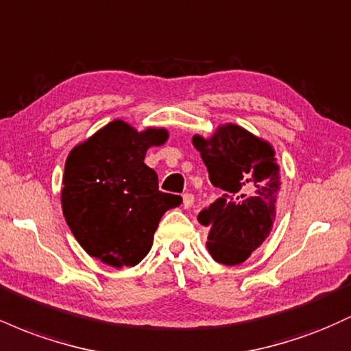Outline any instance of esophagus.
<instances>
[{
	"mask_svg": "<svg viewBox=\"0 0 351 351\" xmlns=\"http://www.w3.org/2000/svg\"><path fill=\"white\" fill-rule=\"evenodd\" d=\"M193 203H195V196L191 193H184L183 195V206L184 208H191Z\"/></svg>",
	"mask_w": 351,
	"mask_h": 351,
	"instance_id": "esophagus-1",
	"label": "esophagus"
}]
</instances>
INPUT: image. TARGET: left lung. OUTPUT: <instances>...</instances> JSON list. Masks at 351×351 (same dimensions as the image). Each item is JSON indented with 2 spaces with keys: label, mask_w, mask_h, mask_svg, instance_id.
Returning a JSON list of instances; mask_svg holds the SVG:
<instances>
[{
  "label": "left lung",
  "mask_w": 351,
  "mask_h": 351,
  "mask_svg": "<svg viewBox=\"0 0 351 351\" xmlns=\"http://www.w3.org/2000/svg\"><path fill=\"white\" fill-rule=\"evenodd\" d=\"M209 173L223 196L198 215L209 228L206 247L216 263H244L264 243L276 219L280 189L274 148L234 123L219 127L211 138L193 136Z\"/></svg>",
  "instance_id": "1"
}]
</instances>
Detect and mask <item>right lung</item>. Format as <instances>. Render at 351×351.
<instances>
[{"instance_id": "1", "label": "right lung", "mask_w": 351, "mask_h": 351, "mask_svg": "<svg viewBox=\"0 0 351 351\" xmlns=\"http://www.w3.org/2000/svg\"><path fill=\"white\" fill-rule=\"evenodd\" d=\"M167 138L165 128L136 132L114 120L69 153L62 213L88 256L134 267L150 251L162 216L183 201L160 191L155 170L143 163L148 148Z\"/></svg>"}]
</instances>
